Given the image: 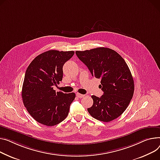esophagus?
Returning <instances> with one entry per match:
<instances>
[{"label":"esophagus","instance_id":"34e87169","mask_svg":"<svg viewBox=\"0 0 160 160\" xmlns=\"http://www.w3.org/2000/svg\"><path fill=\"white\" fill-rule=\"evenodd\" d=\"M76 95H77V97L78 98H83V97H84V95L83 94H81L80 93H77Z\"/></svg>","mask_w":160,"mask_h":160}]
</instances>
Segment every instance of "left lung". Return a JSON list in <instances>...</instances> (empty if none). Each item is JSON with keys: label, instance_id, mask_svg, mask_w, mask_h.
Wrapping results in <instances>:
<instances>
[{"label": "left lung", "instance_id": "left-lung-1", "mask_svg": "<svg viewBox=\"0 0 160 160\" xmlns=\"http://www.w3.org/2000/svg\"><path fill=\"white\" fill-rule=\"evenodd\" d=\"M78 58L88 68L92 76L101 79L103 91L100 98L91 96L89 113L98 120L109 122L119 117L128 107L134 90V80L124 59L108 48L77 51Z\"/></svg>", "mask_w": 160, "mask_h": 160}]
</instances>
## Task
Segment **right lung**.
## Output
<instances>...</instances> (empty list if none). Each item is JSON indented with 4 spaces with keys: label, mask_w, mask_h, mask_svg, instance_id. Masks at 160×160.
<instances>
[{
    "label": "right lung",
    "mask_w": 160,
    "mask_h": 160,
    "mask_svg": "<svg viewBox=\"0 0 160 160\" xmlns=\"http://www.w3.org/2000/svg\"><path fill=\"white\" fill-rule=\"evenodd\" d=\"M74 53L73 51H46L35 58L26 69L22 98L28 112L40 123L55 125L68 115L75 94L56 92L53 87L62 80L63 66Z\"/></svg>",
    "instance_id": "add662e5"
}]
</instances>
